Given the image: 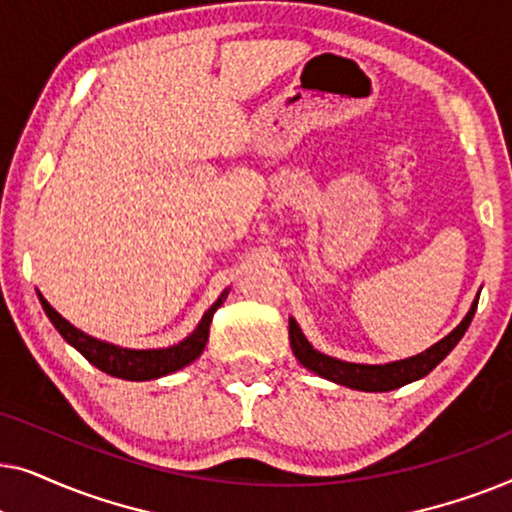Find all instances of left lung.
Instances as JSON below:
<instances>
[{"mask_svg":"<svg viewBox=\"0 0 512 512\" xmlns=\"http://www.w3.org/2000/svg\"><path fill=\"white\" fill-rule=\"evenodd\" d=\"M478 298L480 296H475L471 310H468L466 317L461 319V324L454 328L450 335H445L443 340L426 349V352L410 356V359L380 363V366L333 359V356L317 352V349L307 342L303 331H300V326L296 324V319H289L291 349L293 354H296V359L303 363L307 370H312V373H317L319 377H326V380L345 384V387L359 391H391L403 387V384L415 382L419 377L429 375L431 370L457 347V342L464 338L466 328L471 326L475 310H478Z\"/></svg>","mask_w":512,"mask_h":512,"instance_id":"obj_1","label":"left lung"}]
</instances>
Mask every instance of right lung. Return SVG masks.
Here are the masks:
<instances>
[{"label": "right lung", "instance_id": "1", "mask_svg": "<svg viewBox=\"0 0 512 512\" xmlns=\"http://www.w3.org/2000/svg\"><path fill=\"white\" fill-rule=\"evenodd\" d=\"M228 296V289L221 293L219 300L209 307L205 317L200 319V324L195 331L179 342V345L165 347V349H128L111 345V342L97 340L93 335H86L79 328L69 324L65 317H60L58 312L48 305V300L39 293L41 307H44L46 317L51 319V324L58 328V333L65 338L69 345L86 356L95 368H100L102 373L121 377V380L132 382H144V380H158V377L170 375L174 370L193 363L205 349L209 340V324H212L214 312L223 305V300Z\"/></svg>", "mask_w": 512, "mask_h": 512}]
</instances>
